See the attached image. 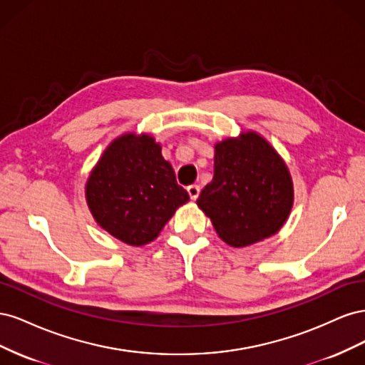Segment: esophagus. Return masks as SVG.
Instances as JSON below:
<instances>
[{
    "mask_svg": "<svg viewBox=\"0 0 365 365\" xmlns=\"http://www.w3.org/2000/svg\"><path fill=\"white\" fill-rule=\"evenodd\" d=\"M187 192H189V195H190L192 200H193V201H196V200H197V196H200L201 189H200V185L192 184V185L187 187Z\"/></svg>",
    "mask_w": 365,
    "mask_h": 365,
    "instance_id": "1",
    "label": "esophagus"
}]
</instances>
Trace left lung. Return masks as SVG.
Wrapping results in <instances>:
<instances>
[{"label": "left lung", "instance_id": "1", "mask_svg": "<svg viewBox=\"0 0 365 365\" xmlns=\"http://www.w3.org/2000/svg\"><path fill=\"white\" fill-rule=\"evenodd\" d=\"M217 236L235 248L279 233L294 205V182L280 153L256 130L215 145V175L196 201Z\"/></svg>", "mask_w": 365, "mask_h": 365}]
</instances>
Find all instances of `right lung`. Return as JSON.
Returning <instances> with one entry per match:
<instances>
[{"label": "right lung", "instance_id": "1", "mask_svg": "<svg viewBox=\"0 0 365 365\" xmlns=\"http://www.w3.org/2000/svg\"><path fill=\"white\" fill-rule=\"evenodd\" d=\"M97 225L132 247L155 240L189 193L149 134L126 132L109 143L85 184Z\"/></svg>", "mask_w": 365, "mask_h": 365}]
</instances>
